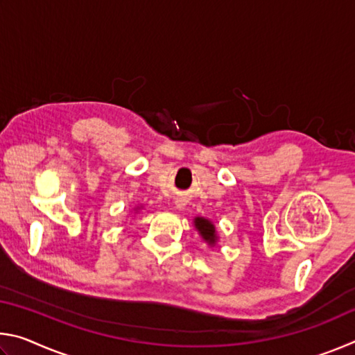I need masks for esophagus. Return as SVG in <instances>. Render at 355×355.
<instances>
[{
    "label": "esophagus",
    "mask_w": 355,
    "mask_h": 355,
    "mask_svg": "<svg viewBox=\"0 0 355 355\" xmlns=\"http://www.w3.org/2000/svg\"><path fill=\"white\" fill-rule=\"evenodd\" d=\"M175 205H177L178 209H183V208H184V200H183V199H177Z\"/></svg>",
    "instance_id": "esophagus-1"
}]
</instances>
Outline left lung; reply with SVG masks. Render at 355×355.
<instances>
[{
  "instance_id": "1",
  "label": "left lung",
  "mask_w": 355,
  "mask_h": 355,
  "mask_svg": "<svg viewBox=\"0 0 355 355\" xmlns=\"http://www.w3.org/2000/svg\"><path fill=\"white\" fill-rule=\"evenodd\" d=\"M194 225L197 228V232L200 233V236L205 239L209 245L216 244V241H218V235H216V227L211 220H208L205 218H196Z\"/></svg>"
}]
</instances>
